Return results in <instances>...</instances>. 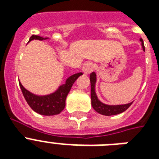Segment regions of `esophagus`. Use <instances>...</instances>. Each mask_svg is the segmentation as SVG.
<instances>
[{"label":"esophagus","mask_w":159,"mask_h":159,"mask_svg":"<svg viewBox=\"0 0 159 159\" xmlns=\"http://www.w3.org/2000/svg\"><path fill=\"white\" fill-rule=\"evenodd\" d=\"M93 69H94V65H93V63L92 62H86L83 66H82V71H83V72H84L85 74H90L91 72L93 71Z\"/></svg>","instance_id":"obj_1"}]
</instances>
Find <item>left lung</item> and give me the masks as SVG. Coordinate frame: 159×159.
<instances>
[{
    "label": "left lung",
    "mask_w": 159,
    "mask_h": 159,
    "mask_svg": "<svg viewBox=\"0 0 159 159\" xmlns=\"http://www.w3.org/2000/svg\"><path fill=\"white\" fill-rule=\"evenodd\" d=\"M140 41L142 42L143 50L145 51L143 39H140ZM90 81H91V99H92V107L95 111L101 115H103V116L118 115V114H120L124 111H125L133 103V102H131L129 104L120 105V106H108V105L103 104L98 100L97 95H96V92H95V84H96V73L95 72H92L90 74Z\"/></svg>",
    "instance_id": "obj_1"
}]
</instances>
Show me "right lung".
Instances as JSON below:
<instances>
[{
  "label": "right lung",
  "mask_w": 159,
  "mask_h": 159,
  "mask_svg": "<svg viewBox=\"0 0 159 159\" xmlns=\"http://www.w3.org/2000/svg\"><path fill=\"white\" fill-rule=\"evenodd\" d=\"M33 39L43 40V39H46V38L33 34L30 39V41ZM81 75H82V72L76 73L71 76L66 81V84L61 86L59 89L55 93L49 96H45V97H37V96L31 94L25 88H24L20 82L19 83H20V87L25 99L26 100L29 106H30L33 111L43 116H54V115L59 114L64 109L65 102H66L67 94L70 92L71 87L75 81Z\"/></svg>",
  "instance_id": "right-lung-1"
}]
</instances>
